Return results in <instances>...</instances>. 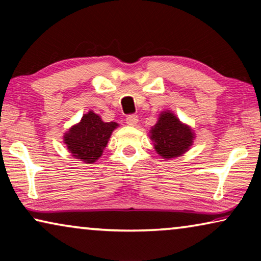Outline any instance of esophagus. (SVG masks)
I'll use <instances>...</instances> for the list:
<instances>
[{
	"label": "esophagus",
	"instance_id": "esophagus-1",
	"mask_svg": "<svg viewBox=\"0 0 261 261\" xmlns=\"http://www.w3.org/2000/svg\"><path fill=\"white\" fill-rule=\"evenodd\" d=\"M126 121H127L128 126L134 127V126H137V124H138L139 117H138V115H134V114H132V115H128V116H127Z\"/></svg>",
	"mask_w": 261,
	"mask_h": 261
}]
</instances>
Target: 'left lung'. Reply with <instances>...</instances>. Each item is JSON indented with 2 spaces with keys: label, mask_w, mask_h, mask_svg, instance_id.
<instances>
[{
  "label": "left lung",
  "mask_w": 261,
  "mask_h": 261,
  "mask_svg": "<svg viewBox=\"0 0 261 261\" xmlns=\"http://www.w3.org/2000/svg\"><path fill=\"white\" fill-rule=\"evenodd\" d=\"M152 141L158 154L164 159H171L180 156L189 151L194 142L195 134L187 124L181 123L173 113L163 112L159 115V120L152 129Z\"/></svg>",
  "instance_id": "1"
}]
</instances>
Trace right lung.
Masks as SVG:
<instances>
[{
    "label": "right lung",
    "instance_id": "obj_1",
    "mask_svg": "<svg viewBox=\"0 0 261 261\" xmlns=\"http://www.w3.org/2000/svg\"><path fill=\"white\" fill-rule=\"evenodd\" d=\"M116 127H119L116 122H105L99 115L90 110L84 114L80 123L66 132L64 142L73 158L92 164L102 155Z\"/></svg>",
    "mask_w": 261,
    "mask_h": 261
}]
</instances>
